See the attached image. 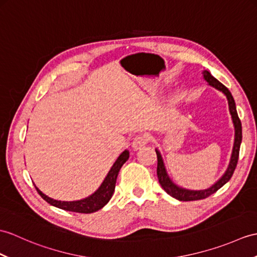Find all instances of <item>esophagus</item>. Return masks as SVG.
Wrapping results in <instances>:
<instances>
[{"mask_svg":"<svg viewBox=\"0 0 257 257\" xmlns=\"http://www.w3.org/2000/svg\"><path fill=\"white\" fill-rule=\"evenodd\" d=\"M147 143H148V139L145 135H137L133 140V148L136 149V150H138V149L145 147Z\"/></svg>","mask_w":257,"mask_h":257,"instance_id":"obj_1","label":"esophagus"}]
</instances>
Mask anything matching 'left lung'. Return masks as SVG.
Returning <instances> with one entry per match:
<instances>
[{"mask_svg": "<svg viewBox=\"0 0 257 257\" xmlns=\"http://www.w3.org/2000/svg\"><path fill=\"white\" fill-rule=\"evenodd\" d=\"M204 74V79L209 83V85L212 87L217 88L218 91L222 92L225 96L226 99H228V104H229V110L232 117V121H233L234 124V145H233V150H232L231 154V160L228 169H226L225 173L222 175V177L220 178L218 182L214 183L211 187L207 188V189H202V190H190L186 188H182L180 186H177L176 184L172 182L170 176L166 173L165 166L163 159L161 157V153L159 152L158 149H156L157 152V157H158V169H157V174L159 178V183L161 184V186L168 193L170 196L174 197L175 199L181 200V201H192V200H199V199H205L207 197H209L210 195L214 194L218 189L221 188L225 183H228L230 181V178L232 177L234 173V170L236 168L237 164V160H238V152H240V147H241V142H242V124L240 118L237 116V111H236V107H235V101L232 94L230 91L226 88L222 83H220L216 77H213L209 71H204L202 72Z\"/></svg>", "mask_w": 257, "mask_h": 257, "instance_id": "left-lung-1", "label": "left lung"}]
</instances>
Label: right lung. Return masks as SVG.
I'll use <instances>...</instances> for the list:
<instances>
[{"mask_svg": "<svg viewBox=\"0 0 257 257\" xmlns=\"http://www.w3.org/2000/svg\"><path fill=\"white\" fill-rule=\"evenodd\" d=\"M129 159V151L124 150L120 156L118 157L114 165L111 166L108 174L105 177L103 183L100 184V186L96 192L93 193L91 196L83 198L81 200H74V201H61L52 199L50 197L46 196L41 190H39L37 187L38 194L43 197V198L52 206L60 209L72 211V212H80V213H92L101 209L107 202H108L111 198L112 194H114L115 186H116V180L118 176V173L120 171L121 166L126 163V161Z\"/></svg>", "mask_w": 257, "mask_h": 257, "instance_id": "right-lung-1", "label": "right lung"}]
</instances>
